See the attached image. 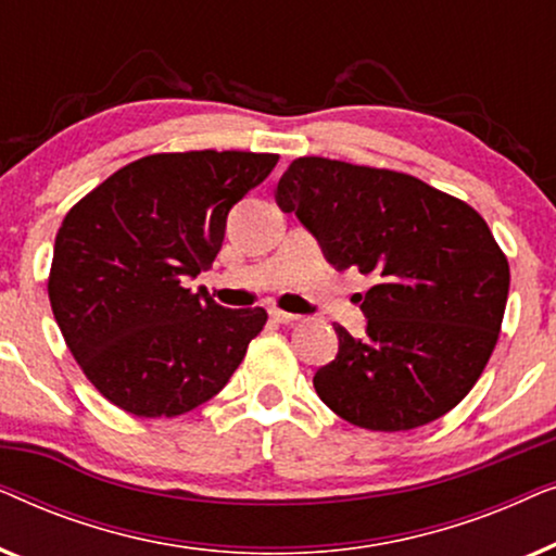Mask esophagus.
Returning <instances> with one entry per match:
<instances>
[{"label": "esophagus", "mask_w": 556, "mask_h": 556, "mask_svg": "<svg viewBox=\"0 0 556 556\" xmlns=\"http://www.w3.org/2000/svg\"><path fill=\"white\" fill-rule=\"evenodd\" d=\"M270 318H273V321H278V324H293V321H299V316L288 314V311H280V308H270Z\"/></svg>", "instance_id": "34e87169"}]
</instances>
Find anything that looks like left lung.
<instances>
[{
	"instance_id": "obj_1",
	"label": "left lung",
	"mask_w": 556,
	"mask_h": 556,
	"mask_svg": "<svg viewBox=\"0 0 556 556\" xmlns=\"http://www.w3.org/2000/svg\"><path fill=\"white\" fill-rule=\"evenodd\" d=\"M276 200L333 268L377 280L359 295L367 337L333 326L339 354L314 377L324 405L377 432L451 413L489 364L508 299V261L485 219L409 174L324 156L295 159Z\"/></svg>"
}]
</instances>
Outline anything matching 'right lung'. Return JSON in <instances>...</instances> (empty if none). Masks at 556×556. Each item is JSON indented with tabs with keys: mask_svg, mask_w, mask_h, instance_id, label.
Listing matches in <instances>:
<instances>
[{
	"mask_svg": "<svg viewBox=\"0 0 556 556\" xmlns=\"http://www.w3.org/2000/svg\"><path fill=\"white\" fill-rule=\"evenodd\" d=\"M278 154L181 151L126 164L73 204L55 235L52 314L83 375L136 417L215 397L263 331L265 308H223L187 278L210 268L227 212Z\"/></svg>",
	"mask_w": 556,
	"mask_h": 556,
	"instance_id": "obj_1",
	"label": "right lung"
}]
</instances>
